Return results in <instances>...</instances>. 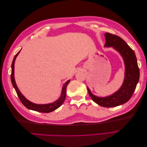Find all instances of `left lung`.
Instances as JSON below:
<instances>
[{
	"label": "left lung",
	"mask_w": 147,
	"mask_h": 147,
	"mask_svg": "<svg viewBox=\"0 0 147 147\" xmlns=\"http://www.w3.org/2000/svg\"><path fill=\"white\" fill-rule=\"evenodd\" d=\"M105 47H112L123 57L125 73L121 86L119 90L109 96L100 97L94 95L88 87L91 99L98 105L104 107H113L126 103L131 99L137 84L139 80V69L134 51L123 40L117 35L105 33Z\"/></svg>",
	"instance_id": "obj_1"
}]
</instances>
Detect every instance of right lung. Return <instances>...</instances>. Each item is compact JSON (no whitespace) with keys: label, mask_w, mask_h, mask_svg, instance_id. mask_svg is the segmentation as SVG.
Instances as JSON below:
<instances>
[{"label":"right lung","mask_w":147,"mask_h":147,"mask_svg":"<svg viewBox=\"0 0 147 147\" xmlns=\"http://www.w3.org/2000/svg\"><path fill=\"white\" fill-rule=\"evenodd\" d=\"M20 52V51L15 55V56L14 57V59H13V62H12L11 80L13 86L15 88V90L17 93V95L20 98L21 102H22V104H23L26 107L28 108V109L34 110V111H37V112H42V113H50V112H53V111L56 110L57 109H58L59 107L63 104V102L65 100V95H66V88L70 82V80H69L68 81H67L63 85V89H62L61 94V96L57 100H56L55 102H53V103L47 104H37L33 103V102L29 101L28 99H26L23 94H21V92H20L18 88V86L16 85V82H15V77H14L15 62L16 57H17L18 55Z\"/></svg>","instance_id":"add662e5"}]
</instances>
